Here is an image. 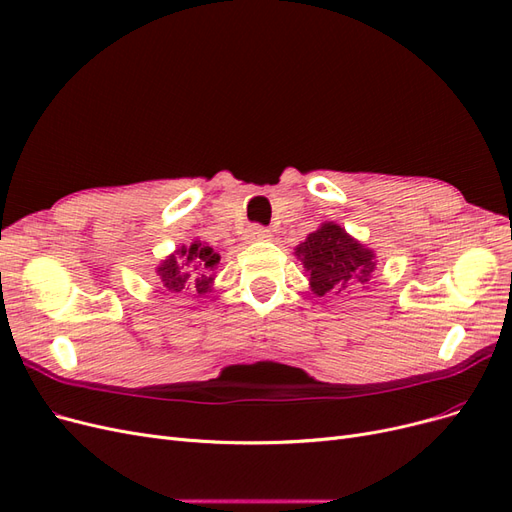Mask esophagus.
<instances>
[{
  "mask_svg": "<svg viewBox=\"0 0 512 512\" xmlns=\"http://www.w3.org/2000/svg\"><path fill=\"white\" fill-rule=\"evenodd\" d=\"M245 239L247 241H267V239H271V230L260 226V224H254L245 230Z\"/></svg>",
  "mask_w": 512,
  "mask_h": 512,
  "instance_id": "1",
  "label": "esophagus"
}]
</instances>
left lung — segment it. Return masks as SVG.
Listing matches in <instances>:
<instances>
[{"instance_id":"obj_1","label":"left lung","mask_w":512,"mask_h":512,"mask_svg":"<svg viewBox=\"0 0 512 512\" xmlns=\"http://www.w3.org/2000/svg\"><path fill=\"white\" fill-rule=\"evenodd\" d=\"M309 275L316 297L352 294L367 288L376 271V254L333 222H324L294 250Z\"/></svg>"}]
</instances>
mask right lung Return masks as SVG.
Returning <instances> with one entry per match:
<instances>
[{
  "instance_id": "add662e5",
  "label": "right lung",
  "mask_w": 512,
  "mask_h": 512,
  "mask_svg": "<svg viewBox=\"0 0 512 512\" xmlns=\"http://www.w3.org/2000/svg\"><path fill=\"white\" fill-rule=\"evenodd\" d=\"M220 265V254L213 247L194 239L190 245H181L156 269L164 288L173 297H205L213 290L215 269Z\"/></svg>"
}]
</instances>
